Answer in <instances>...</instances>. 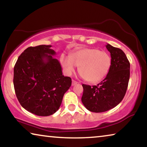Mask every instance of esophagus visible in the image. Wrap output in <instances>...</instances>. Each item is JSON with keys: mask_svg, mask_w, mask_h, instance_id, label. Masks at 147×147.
<instances>
[{"mask_svg": "<svg viewBox=\"0 0 147 147\" xmlns=\"http://www.w3.org/2000/svg\"><path fill=\"white\" fill-rule=\"evenodd\" d=\"M78 84V82H76V81H75V80H72V86H75L76 84Z\"/></svg>", "mask_w": 147, "mask_h": 147, "instance_id": "obj_1", "label": "esophagus"}]
</instances>
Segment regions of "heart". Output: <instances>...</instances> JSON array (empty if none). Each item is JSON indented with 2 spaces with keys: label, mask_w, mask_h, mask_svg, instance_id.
<instances>
[{
  "label": "heart",
  "mask_w": 147,
  "mask_h": 147,
  "mask_svg": "<svg viewBox=\"0 0 147 147\" xmlns=\"http://www.w3.org/2000/svg\"><path fill=\"white\" fill-rule=\"evenodd\" d=\"M60 61L65 73L70 75L79 66V72L87 82L98 83L108 74L111 58L105 51L85 48L71 53L69 57L62 54Z\"/></svg>",
  "instance_id": "1"
}]
</instances>
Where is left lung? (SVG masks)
<instances>
[{
    "mask_svg": "<svg viewBox=\"0 0 147 147\" xmlns=\"http://www.w3.org/2000/svg\"><path fill=\"white\" fill-rule=\"evenodd\" d=\"M106 47L111 58L106 77L97 86L82 84V102L92 112H104L117 106L125 95L130 79V65L126 54L109 44Z\"/></svg>",
    "mask_w": 147,
    "mask_h": 147,
    "instance_id": "8db88e82",
    "label": "left lung"
}]
</instances>
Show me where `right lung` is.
<instances>
[{
  "label": "right lung",
  "instance_id": "right-lung-1",
  "mask_svg": "<svg viewBox=\"0 0 147 147\" xmlns=\"http://www.w3.org/2000/svg\"><path fill=\"white\" fill-rule=\"evenodd\" d=\"M51 45L30 47L19 56L13 69V85L19 103L39 116L53 115L61 106L71 78L62 74Z\"/></svg>",
  "mask_w": 147,
  "mask_h": 147
}]
</instances>
